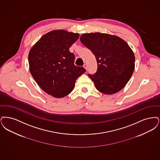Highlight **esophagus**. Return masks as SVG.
<instances>
[{
	"label": "esophagus",
	"instance_id": "1",
	"mask_svg": "<svg viewBox=\"0 0 160 160\" xmlns=\"http://www.w3.org/2000/svg\"><path fill=\"white\" fill-rule=\"evenodd\" d=\"M83 67L85 69L87 70V65L86 64H83Z\"/></svg>",
	"mask_w": 160,
	"mask_h": 160
}]
</instances>
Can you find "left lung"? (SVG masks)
Returning a JSON list of instances; mask_svg holds the SVG:
<instances>
[{
	"label": "left lung",
	"mask_w": 160,
	"mask_h": 160,
	"mask_svg": "<svg viewBox=\"0 0 160 160\" xmlns=\"http://www.w3.org/2000/svg\"><path fill=\"white\" fill-rule=\"evenodd\" d=\"M80 41L96 58L97 72L88 75L97 90L112 94L122 89L135 66L134 55L128 43L117 36L100 33L83 34Z\"/></svg>",
	"instance_id": "8db88e82"
}]
</instances>
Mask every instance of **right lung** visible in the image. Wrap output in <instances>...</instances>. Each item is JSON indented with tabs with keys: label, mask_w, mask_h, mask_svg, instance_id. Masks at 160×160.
I'll return each mask as SVG.
<instances>
[{
	"label": "right lung",
	"mask_w": 160,
	"mask_h": 160,
	"mask_svg": "<svg viewBox=\"0 0 160 160\" xmlns=\"http://www.w3.org/2000/svg\"><path fill=\"white\" fill-rule=\"evenodd\" d=\"M78 33L53 30L43 35L30 49V73L43 90L55 98H63L73 90L75 82L86 70L75 66L69 48Z\"/></svg>",
	"instance_id": "right-lung-1"
}]
</instances>
